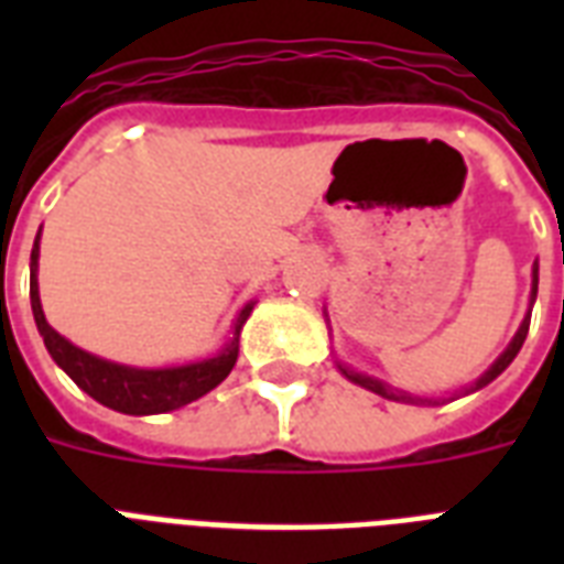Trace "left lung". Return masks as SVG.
Instances as JSON below:
<instances>
[{
  "instance_id": "obj_1",
  "label": "left lung",
  "mask_w": 564,
  "mask_h": 564,
  "mask_svg": "<svg viewBox=\"0 0 564 564\" xmlns=\"http://www.w3.org/2000/svg\"><path fill=\"white\" fill-rule=\"evenodd\" d=\"M535 292H539V269H535V272H533V299H535ZM527 330H530V322H524V325H521V330H518V334H516L512 345H509L507 351L500 354V360L495 362V366H491V369L480 377V380H477V386H474V389H480V386L491 383V380H495V377H498L500 371L507 369L509 362L516 360V354L521 351V345H524V339H527ZM343 375L348 377V380H354V383H360V386H366V389H371V392L383 394V398H394V401H412V398H406V394L389 392V389H386L383 383H377V380H371V377H366V375H354V371H345V369H343Z\"/></svg>"
}]
</instances>
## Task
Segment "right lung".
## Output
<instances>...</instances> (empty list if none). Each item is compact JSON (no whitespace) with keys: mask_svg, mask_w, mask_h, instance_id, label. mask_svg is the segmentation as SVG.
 <instances>
[{"mask_svg":"<svg viewBox=\"0 0 564 564\" xmlns=\"http://www.w3.org/2000/svg\"><path fill=\"white\" fill-rule=\"evenodd\" d=\"M37 239H34V248H31V310H34V322H37V330L43 336V343H46L48 354H52V360L73 377L78 389H84L90 398H96L110 410L126 412V415H154V412L178 410L184 403L202 398L230 375L239 354V327L251 313V304L239 313L234 339H230L228 348L213 360L189 362V366H178V369H128V366H117V362L99 360V357L75 348L46 322L43 307H40L37 278H34L40 251Z\"/></svg>","mask_w":564,"mask_h":564,"instance_id":"1","label":"right lung"}]
</instances>
